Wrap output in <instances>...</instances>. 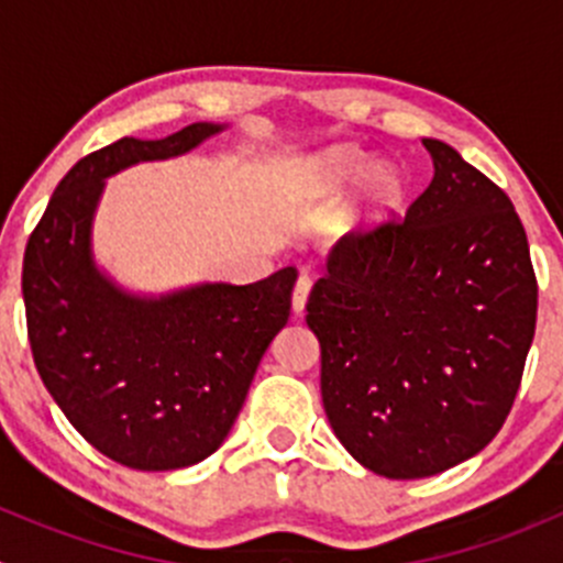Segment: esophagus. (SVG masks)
I'll return each mask as SVG.
<instances>
[{"mask_svg":"<svg viewBox=\"0 0 563 563\" xmlns=\"http://www.w3.org/2000/svg\"><path fill=\"white\" fill-rule=\"evenodd\" d=\"M308 297H310V277H299L297 286H294V297H291V310L297 316L305 313V308H308Z\"/></svg>","mask_w":563,"mask_h":563,"instance_id":"1","label":"esophagus"}]
</instances>
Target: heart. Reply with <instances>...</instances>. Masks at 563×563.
I'll use <instances>...</instances> for the list:
<instances>
[{"label":"heart","instance_id":"b5f03b06","mask_svg":"<svg viewBox=\"0 0 563 563\" xmlns=\"http://www.w3.org/2000/svg\"><path fill=\"white\" fill-rule=\"evenodd\" d=\"M354 220L362 225L387 223L402 209L408 181L395 163L373 166L371 155L356 146H334L308 161L302 168V196L316 207H329L349 196L358 185Z\"/></svg>","mask_w":563,"mask_h":563}]
</instances>
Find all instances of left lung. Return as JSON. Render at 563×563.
<instances>
[{
	"mask_svg": "<svg viewBox=\"0 0 563 563\" xmlns=\"http://www.w3.org/2000/svg\"><path fill=\"white\" fill-rule=\"evenodd\" d=\"M402 223L345 236L308 299L323 411L387 479L441 474L501 430L537 327L523 223L450 144Z\"/></svg>",
	"mask_w": 563,
	"mask_h": 563,
	"instance_id": "left-lung-1",
	"label": "left lung"
}]
</instances>
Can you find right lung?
Segmentation results:
<instances>
[{
	"label": "right lung",
	"mask_w": 563,
	"mask_h": 563,
	"mask_svg": "<svg viewBox=\"0 0 563 563\" xmlns=\"http://www.w3.org/2000/svg\"><path fill=\"white\" fill-rule=\"evenodd\" d=\"M225 128L192 122L92 152L56 185L26 245L21 291L40 378L73 428L128 468L176 471L212 455L291 313L294 266L247 286L135 294L95 258L108 176L187 155Z\"/></svg>",
	"instance_id": "1"
}]
</instances>
